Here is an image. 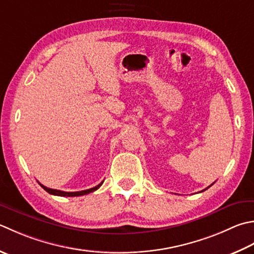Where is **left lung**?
Returning <instances> with one entry per match:
<instances>
[{
  "label": "left lung",
  "mask_w": 254,
  "mask_h": 254,
  "mask_svg": "<svg viewBox=\"0 0 254 254\" xmlns=\"http://www.w3.org/2000/svg\"><path fill=\"white\" fill-rule=\"evenodd\" d=\"M210 186H211V185H210ZM210 186H209V187H210ZM206 190H207V188H206Z\"/></svg>",
  "instance_id": "left-lung-1"
}]
</instances>
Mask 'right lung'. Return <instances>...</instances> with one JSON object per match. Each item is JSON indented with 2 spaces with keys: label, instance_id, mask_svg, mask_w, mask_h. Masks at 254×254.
Segmentation results:
<instances>
[{
  "label": "right lung",
  "instance_id": "add662e5",
  "mask_svg": "<svg viewBox=\"0 0 254 254\" xmlns=\"http://www.w3.org/2000/svg\"><path fill=\"white\" fill-rule=\"evenodd\" d=\"M103 183V182H102ZM102 183L99 184L96 187L90 188V190H81V191H63V190H52V188H48L46 186L42 185L41 183H39V185H41L45 190L47 192L51 193V195H56V196H64V197H76V196H83V195H87L89 192H92L94 190H97L99 187L102 185Z\"/></svg>",
  "mask_w": 254,
  "mask_h": 254
}]
</instances>
